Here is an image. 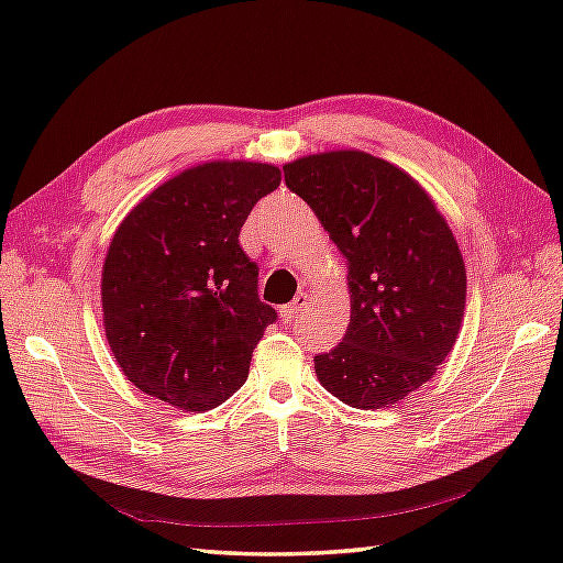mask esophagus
Returning a JSON list of instances; mask_svg holds the SVG:
<instances>
[{"label":"esophagus","instance_id":"obj_1","mask_svg":"<svg viewBox=\"0 0 563 563\" xmlns=\"http://www.w3.org/2000/svg\"><path fill=\"white\" fill-rule=\"evenodd\" d=\"M309 305V295H305V292H300L295 297V300L290 302V305H285L283 307V312H280V317H283V321H292L297 314H302V309Z\"/></svg>","mask_w":563,"mask_h":563}]
</instances>
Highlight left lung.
I'll return each instance as SVG.
<instances>
[{"label":"left lung","instance_id":"1","mask_svg":"<svg viewBox=\"0 0 563 563\" xmlns=\"http://www.w3.org/2000/svg\"><path fill=\"white\" fill-rule=\"evenodd\" d=\"M283 172L349 266L351 321L336 349L314 355L321 387L353 409L399 404L457 341L466 302L457 239L413 176L367 152L307 154Z\"/></svg>","mask_w":563,"mask_h":563}]
</instances>
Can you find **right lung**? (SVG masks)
<instances>
[{
  "label": "right lung",
  "instance_id": "obj_1",
  "mask_svg": "<svg viewBox=\"0 0 563 563\" xmlns=\"http://www.w3.org/2000/svg\"><path fill=\"white\" fill-rule=\"evenodd\" d=\"M278 186V166L214 159L154 188L118 224L101 273L103 329L137 389L208 411L244 385L275 309L258 300L239 232Z\"/></svg>",
  "mask_w": 563,
  "mask_h": 563
}]
</instances>
